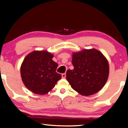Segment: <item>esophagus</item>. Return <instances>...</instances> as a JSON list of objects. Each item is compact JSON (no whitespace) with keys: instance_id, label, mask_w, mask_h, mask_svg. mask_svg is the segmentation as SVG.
<instances>
[{"instance_id":"esophagus-1","label":"esophagus","mask_w":128,"mask_h":128,"mask_svg":"<svg viewBox=\"0 0 128 128\" xmlns=\"http://www.w3.org/2000/svg\"><path fill=\"white\" fill-rule=\"evenodd\" d=\"M62 78H63V79H65L66 77V74H62Z\"/></svg>"}]
</instances>
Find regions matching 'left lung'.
Returning a JSON list of instances; mask_svg holds the SVG:
<instances>
[{
	"mask_svg": "<svg viewBox=\"0 0 128 128\" xmlns=\"http://www.w3.org/2000/svg\"><path fill=\"white\" fill-rule=\"evenodd\" d=\"M74 70H68L66 78L74 90L88 96L103 88L109 74L108 61L95 49H84L72 54Z\"/></svg>",
	"mask_w": 128,
	"mask_h": 128,
	"instance_id": "1",
	"label": "left lung"
}]
</instances>
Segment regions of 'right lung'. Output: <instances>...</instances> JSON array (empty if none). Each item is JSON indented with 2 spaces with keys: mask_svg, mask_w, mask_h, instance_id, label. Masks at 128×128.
Listing matches in <instances>:
<instances>
[{
  "mask_svg": "<svg viewBox=\"0 0 128 128\" xmlns=\"http://www.w3.org/2000/svg\"><path fill=\"white\" fill-rule=\"evenodd\" d=\"M53 55L46 50H35L25 57L20 66V75L27 88L37 94L45 95L54 88L62 75L56 72L58 64Z\"/></svg>",
  "mask_w": 128,
  "mask_h": 128,
  "instance_id": "obj_1",
  "label": "right lung"
}]
</instances>
